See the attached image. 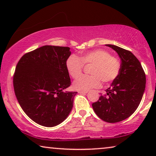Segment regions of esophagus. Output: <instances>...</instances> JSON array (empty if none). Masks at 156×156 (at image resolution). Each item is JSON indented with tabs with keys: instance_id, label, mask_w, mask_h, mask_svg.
<instances>
[{
	"instance_id": "esophagus-1",
	"label": "esophagus",
	"mask_w": 156,
	"mask_h": 156,
	"mask_svg": "<svg viewBox=\"0 0 156 156\" xmlns=\"http://www.w3.org/2000/svg\"><path fill=\"white\" fill-rule=\"evenodd\" d=\"M78 93H79V94H86L88 93V91H82V90H79V91H78Z\"/></svg>"
}]
</instances>
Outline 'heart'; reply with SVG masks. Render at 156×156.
<instances>
[{"label": "heart", "instance_id": "obj_1", "mask_svg": "<svg viewBox=\"0 0 156 156\" xmlns=\"http://www.w3.org/2000/svg\"><path fill=\"white\" fill-rule=\"evenodd\" d=\"M84 64L93 65L90 69L91 75H83L74 82V88L77 90L88 91L97 88L101 84V80L104 83L112 82L120 72L119 59L101 49L85 52L80 58L74 55H70L66 61V68L70 76L76 79L82 74Z\"/></svg>", "mask_w": 156, "mask_h": 156}]
</instances>
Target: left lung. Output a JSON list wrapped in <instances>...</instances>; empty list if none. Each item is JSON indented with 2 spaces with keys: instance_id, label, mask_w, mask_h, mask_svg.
Wrapping results in <instances>:
<instances>
[{
  "instance_id": "left-lung-1",
  "label": "left lung",
  "mask_w": 156,
  "mask_h": 156,
  "mask_svg": "<svg viewBox=\"0 0 156 156\" xmlns=\"http://www.w3.org/2000/svg\"><path fill=\"white\" fill-rule=\"evenodd\" d=\"M116 51L121 63L120 72L106 94L92 104L96 114L108 123L129 118L138 108L146 88V74L133 53L114 44H106Z\"/></svg>"
}]
</instances>
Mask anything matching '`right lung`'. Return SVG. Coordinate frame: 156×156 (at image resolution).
Segmentation results:
<instances>
[{
  "label": "right lung",
  "mask_w": 156,
  "mask_h": 156,
  "mask_svg": "<svg viewBox=\"0 0 156 156\" xmlns=\"http://www.w3.org/2000/svg\"><path fill=\"white\" fill-rule=\"evenodd\" d=\"M68 47L44 45L21 57L16 66L13 87L21 108L30 119L45 127L63 122L73 107L76 91L71 84L66 61Z\"/></svg>",
  "instance_id": "right-lung-1"
}]
</instances>
